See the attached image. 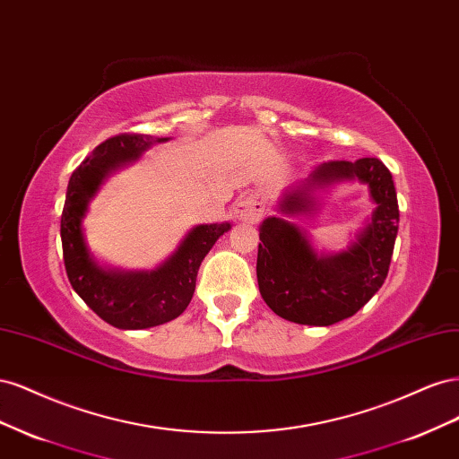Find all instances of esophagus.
Here are the masks:
<instances>
[{"mask_svg":"<svg viewBox=\"0 0 459 459\" xmlns=\"http://www.w3.org/2000/svg\"><path fill=\"white\" fill-rule=\"evenodd\" d=\"M264 212V203L260 197L256 195H247L235 201L233 206V214L238 220H245V221H256L260 220Z\"/></svg>","mask_w":459,"mask_h":459,"instance_id":"esophagus-1","label":"esophagus"}]
</instances>
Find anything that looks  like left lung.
Returning a JSON list of instances; mask_svg holds the SVG:
<instances>
[{
    "label": "left lung",
    "instance_id": "8db88e82",
    "mask_svg": "<svg viewBox=\"0 0 459 459\" xmlns=\"http://www.w3.org/2000/svg\"><path fill=\"white\" fill-rule=\"evenodd\" d=\"M358 178L369 186L377 208L358 241L341 255L317 256L302 231L283 218H266L260 228L256 260L264 302L283 319L302 325H331L354 316L377 293L391 266L398 233V199L393 176L375 157L329 160L290 189L281 211H314L312 191L339 179Z\"/></svg>",
    "mask_w": 459,
    "mask_h": 459
}]
</instances>
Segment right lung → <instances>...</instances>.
<instances>
[{
	"label": "right lung",
	"instance_id": "add662e5",
	"mask_svg": "<svg viewBox=\"0 0 459 459\" xmlns=\"http://www.w3.org/2000/svg\"><path fill=\"white\" fill-rule=\"evenodd\" d=\"M160 142H166V137L134 132L108 137L95 147L91 157L82 160L66 187L61 241L68 281L97 316L118 329L160 325L182 314L195 293L203 258L220 235L230 230V224L197 226L172 258L155 272H107L91 260L82 235V218L88 211L90 199L110 170L122 162L137 159L151 143Z\"/></svg>",
	"mask_w": 459,
	"mask_h": 459
}]
</instances>
